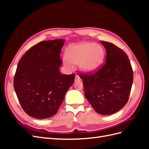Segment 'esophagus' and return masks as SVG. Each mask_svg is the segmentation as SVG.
<instances>
[{
  "mask_svg": "<svg viewBox=\"0 0 149 149\" xmlns=\"http://www.w3.org/2000/svg\"><path fill=\"white\" fill-rule=\"evenodd\" d=\"M81 79L80 77L78 76V75H76L75 76V79H74V81H81Z\"/></svg>",
  "mask_w": 149,
  "mask_h": 149,
  "instance_id": "obj_1",
  "label": "esophagus"
}]
</instances>
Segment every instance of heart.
Instances as JSON below:
<instances>
[{
	"label": "heart",
	"instance_id": "b5f03b06",
	"mask_svg": "<svg viewBox=\"0 0 149 149\" xmlns=\"http://www.w3.org/2000/svg\"><path fill=\"white\" fill-rule=\"evenodd\" d=\"M104 56L103 48L98 44L81 43L72 45L65 52V63L71 66V63H79L82 70L93 73L102 64Z\"/></svg>",
	"mask_w": 149,
	"mask_h": 149
}]
</instances>
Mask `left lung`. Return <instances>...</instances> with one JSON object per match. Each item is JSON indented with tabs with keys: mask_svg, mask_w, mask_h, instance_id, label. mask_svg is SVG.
I'll list each match as a JSON object with an SVG mask.
<instances>
[{
	"mask_svg": "<svg viewBox=\"0 0 149 149\" xmlns=\"http://www.w3.org/2000/svg\"><path fill=\"white\" fill-rule=\"evenodd\" d=\"M106 62L93 73H80L84 95L102 115L114 114L127 102L133 83V70L125 53L113 43L101 41Z\"/></svg>",
	"mask_w": 149,
	"mask_h": 149,
	"instance_id": "1",
	"label": "left lung"
}]
</instances>
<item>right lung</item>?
Wrapping results in <instances>:
<instances>
[{"mask_svg":"<svg viewBox=\"0 0 149 149\" xmlns=\"http://www.w3.org/2000/svg\"><path fill=\"white\" fill-rule=\"evenodd\" d=\"M65 40L42 41L21 58L13 78V87L22 109L30 116L47 119L56 114L75 78L62 74L60 54Z\"/></svg>","mask_w":149,"mask_h":149,"instance_id":"1","label":"right lung"}]
</instances>
